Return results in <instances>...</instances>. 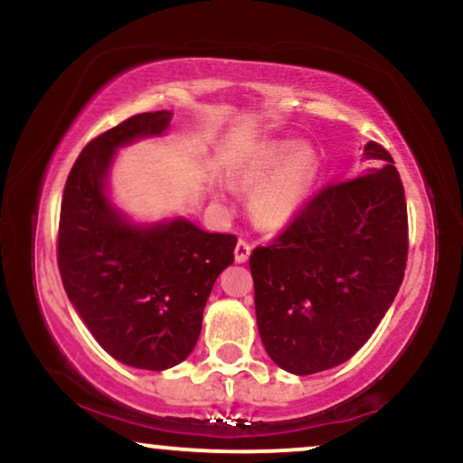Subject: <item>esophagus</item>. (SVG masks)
Segmentation results:
<instances>
[{"label": "esophagus", "mask_w": 463, "mask_h": 463, "mask_svg": "<svg viewBox=\"0 0 463 463\" xmlns=\"http://www.w3.org/2000/svg\"><path fill=\"white\" fill-rule=\"evenodd\" d=\"M250 251H251V245L248 241H243V239H239L237 248H235V260L239 262V265L250 259Z\"/></svg>", "instance_id": "1"}]
</instances>
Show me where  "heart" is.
Segmentation results:
<instances>
[{
	"instance_id": "b5f03b06",
	"label": "heart",
	"mask_w": 463,
	"mask_h": 463,
	"mask_svg": "<svg viewBox=\"0 0 463 463\" xmlns=\"http://www.w3.org/2000/svg\"><path fill=\"white\" fill-rule=\"evenodd\" d=\"M318 157L307 145L295 140H269L243 160L235 184L251 194L250 213L265 231H279L299 213L312 192Z\"/></svg>"
}]
</instances>
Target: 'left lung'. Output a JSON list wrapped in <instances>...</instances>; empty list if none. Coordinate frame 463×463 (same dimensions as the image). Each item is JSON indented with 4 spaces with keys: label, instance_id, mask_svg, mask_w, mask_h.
<instances>
[{
    "label": "left lung",
    "instance_id": "8db88e82",
    "mask_svg": "<svg viewBox=\"0 0 463 463\" xmlns=\"http://www.w3.org/2000/svg\"><path fill=\"white\" fill-rule=\"evenodd\" d=\"M363 160L359 177L318 192L282 235L250 256L262 346L295 376L348 361L402 286L408 215L400 173L373 140Z\"/></svg>",
    "mask_w": 463,
    "mask_h": 463
}]
</instances>
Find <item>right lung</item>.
<instances>
[{
  "instance_id": "obj_1",
  "label": "right lung",
  "mask_w": 463,
  "mask_h": 463,
  "mask_svg": "<svg viewBox=\"0 0 463 463\" xmlns=\"http://www.w3.org/2000/svg\"><path fill=\"white\" fill-rule=\"evenodd\" d=\"M171 110L140 113L93 138L68 175L57 262L76 314L124 365L164 372L194 350L218 275L237 237L184 215L134 222L110 198L117 151L171 128Z\"/></svg>"
}]
</instances>
